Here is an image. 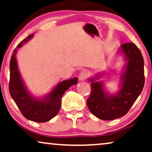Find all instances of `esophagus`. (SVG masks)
I'll return each mask as SVG.
<instances>
[{"instance_id": "1", "label": "esophagus", "mask_w": 152, "mask_h": 152, "mask_svg": "<svg viewBox=\"0 0 152 152\" xmlns=\"http://www.w3.org/2000/svg\"><path fill=\"white\" fill-rule=\"evenodd\" d=\"M87 77H88V74H87V72L85 71V70H82V71L79 74V80L83 81L86 80Z\"/></svg>"}]
</instances>
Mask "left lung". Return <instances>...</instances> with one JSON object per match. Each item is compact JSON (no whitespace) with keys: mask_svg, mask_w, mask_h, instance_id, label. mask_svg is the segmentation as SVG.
I'll return each mask as SVG.
<instances>
[{"mask_svg":"<svg viewBox=\"0 0 152 152\" xmlns=\"http://www.w3.org/2000/svg\"><path fill=\"white\" fill-rule=\"evenodd\" d=\"M121 50L127 64L117 95L107 94L102 83L89 79L91 93L87 99V106L91 113L101 120H112L126 115L144 87V60L140 50L135 43H126L121 45Z\"/></svg>","mask_w":152,"mask_h":152,"instance_id":"1","label":"left lung"}]
</instances>
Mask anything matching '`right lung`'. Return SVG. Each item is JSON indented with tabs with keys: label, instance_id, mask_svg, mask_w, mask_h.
Wrapping results in <instances>:
<instances>
[{
	"label": "right lung",
	"instance_id": "add662e5",
	"mask_svg": "<svg viewBox=\"0 0 152 152\" xmlns=\"http://www.w3.org/2000/svg\"><path fill=\"white\" fill-rule=\"evenodd\" d=\"M33 36V34L29 35L20 41L13 51L10 63L9 91L12 99L26 119L37 122H45L58 113L61 108V98L64 93L72 85L76 84L78 80L75 77L59 83L43 99H39L32 97L28 92L20 77L16 55L18 50Z\"/></svg>",
	"mask_w": 152,
	"mask_h": 152
}]
</instances>
